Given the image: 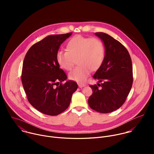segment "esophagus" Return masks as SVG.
<instances>
[{
	"mask_svg": "<svg viewBox=\"0 0 154 154\" xmlns=\"http://www.w3.org/2000/svg\"><path fill=\"white\" fill-rule=\"evenodd\" d=\"M78 85H79V88H82L85 86V85L84 83H78Z\"/></svg>",
	"mask_w": 154,
	"mask_h": 154,
	"instance_id": "1",
	"label": "esophagus"
}]
</instances>
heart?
I'll use <instances>...</instances> for the list:
<instances>
[{
	"label": "heart",
	"instance_id": "b5f03b06",
	"mask_svg": "<svg viewBox=\"0 0 154 154\" xmlns=\"http://www.w3.org/2000/svg\"><path fill=\"white\" fill-rule=\"evenodd\" d=\"M66 51L57 53V61L63 69L69 71L77 58L79 66L69 72V78L77 82H84L90 75L91 69H98L105 58L102 42L94 38L76 35L68 42Z\"/></svg>",
	"mask_w": 154,
	"mask_h": 154
}]
</instances>
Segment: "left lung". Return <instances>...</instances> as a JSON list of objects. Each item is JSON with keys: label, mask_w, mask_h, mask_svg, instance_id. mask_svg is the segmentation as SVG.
<instances>
[{"label": "left lung", "mask_w": 154, "mask_h": 154, "mask_svg": "<svg viewBox=\"0 0 154 154\" xmlns=\"http://www.w3.org/2000/svg\"><path fill=\"white\" fill-rule=\"evenodd\" d=\"M95 35L103 41L105 53L103 63L93 75L99 83L90 85L93 94L88 102L94 110L108 113L119 108L130 93L133 83L132 63L128 51L120 42L105 33Z\"/></svg>", "instance_id": "left-lung-1"}]
</instances>
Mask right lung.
<instances>
[{
  "label": "right lung",
  "instance_id": "right-lung-1",
  "mask_svg": "<svg viewBox=\"0 0 154 154\" xmlns=\"http://www.w3.org/2000/svg\"><path fill=\"white\" fill-rule=\"evenodd\" d=\"M71 35L48 36L33 45L25 56L22 83L30 103L43 114L56 116L63 112L78 88L74 81L61 83L67 75L56 59L60 46Z\"/></svg>",
  "mask_w": 154,
  "mask_h": 154
}]
</instances>
